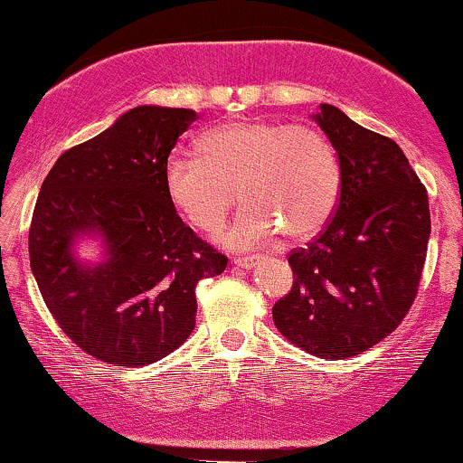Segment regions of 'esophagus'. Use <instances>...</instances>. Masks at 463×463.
<instances>
[{"label": "esophagus", "instance_id": "obj_1", "mask_svg": "<svg viewBox=\"0 0 463 463\" xmlns=\"http://www.w3.org/2000/svg\"><path fill=\"white\" fill-rule=\"evenodd\" d=\"M258 261H260V255H249V258H236L232 261V264L236 268H244V270H250V268L258 266Z\"/></svg>", "mask_w": 463, "mask_h": 463}]
</instances>
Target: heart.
<instances>
[{"label": "heart", "mask_w": 463, "mask_h": 463, "mask_svg": "<svg viewBox=\"0 0 463 463\" xmlns=\"http://www.w3.org/2000/svg\"><path fill=\"white\" fill-rule=\"evenodd\" d=\"M197 156L171 154L165 193L193 227L214 232L238 195L236 219L219 233L232 249L258 247L281 227L292 241L316 236L339 199V163L317 130L266 119H232L205 130Z\"/></svg>", "instance_id": "b5f03b06"}]
</instances>
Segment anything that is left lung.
<instances>
[{
    "label": "left lung",
    "instance_id": "obj_1",
    "mask_svg": "<svg viewBox=\"0 0 463 463\" xmlns=\"http://www.w3.org/2000/svg\"><path fill=\"white\" fill-rule=\"evenodd\" d=\"M339 158L336 213L317 241L289 255L294 285L275 326L319 358L356 356L412 307L431 233L430 199L395 141L322 102L311 116Z\"/></svg>",
    "mask_w": 463,
    "mask_h": 463
}]
</instances>
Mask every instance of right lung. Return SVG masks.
Returning <instances> with one entry per match:
<instances>
[{
	"label": "right lung",
	"mask_w": 463,
	"mask_h": 463,
	"mask_svg": "<svg viewBox=\"0 0 463 463\" xmlns=\"http://www.w3.org/2000/svg\"><path fill=\"white\" fill-rule=\"evenodd\" d=\"M199 116L141 105L57 158L40 186L30 261L61 330L99 361H161L195 328V285L227 258L186 227L165 193L163 171ZM94 240L96 260L78 253Z\"/></svg>",
	"instance_id": "right-lung-1"
}]
</instances>
